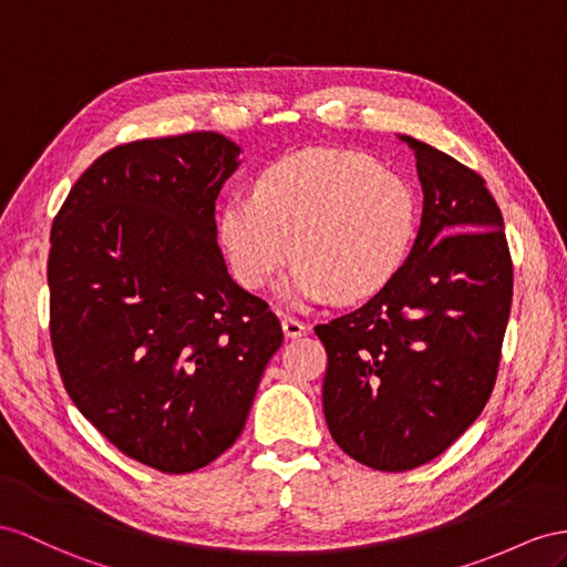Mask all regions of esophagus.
Listing matches in <instances>:
<instances>
[{
	"instance_id": "34e87169",
	"label": "esophagus",
	"mask_w": 567,
	"mask_h": 567,
	"mask_svg": "<svg viewBox=\"0 0 567 567\" xmlns=\"http://www.w3.org/2000/svg\"><path fill=\"white\" fill-rule=\"evenodd\" d=\"M282 330H285L287 338H301V336H307L309 326L297 321V318H292V316H285L282 318Z\"/></svg>"
}]
</instances>
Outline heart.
I'll return each instance as SVG.
<instances>
[{"label":"heart","instance_id":"1","mask_svg":"<svg viewBox=\"0 0 567 567\" xmlns=\"http://www.w3.org/2000/svg\"><path fill=\"white\" fill-rule=\"evenodd\" d=\"M419 227L412 186L357 151L307 148L275 159L254 194L217 210V244L246 289L272 282L297 256L280 295L297 307L371 299L408 264Z\"/></svg>","mask_w":567,"mask_h":567}]
</instances>
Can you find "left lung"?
<instances>
[{"mask_svg":"<svg viewBox=\"0 0 567 567\" xmlns=\"http://www.w3.org/2000/svg\"><path fill=\"white\" fill-rule=\"evenodd\" d=\"M400 141L414 151L424 192L408 264L364 307L316 326L328 352L330 435L381 472L426 464L474 424L513 303L503 215L484 179L424 141Z\"/></svg>","mask_w":567,"mask_h":567,"instance_id":"left-lung-1","label":"left lung"}]
</instances>
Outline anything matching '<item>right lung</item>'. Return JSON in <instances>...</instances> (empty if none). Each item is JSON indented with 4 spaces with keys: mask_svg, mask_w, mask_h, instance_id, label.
I'll use <instances>...</instances> for the list:
<instances>
[{
    "mask_svg": "<svg viewBox=\"0 0 567 567\" xmlns=\"http://www.w3.org/2000/svg\"><path fill=\"white\" fill-rule=\"evenodd\" d=\"M241 148L215 132L100 155L50 235V336L79 412L165 474L239 439L282 328L227 272L215 198Z\"/></svg>",
    "mask_w": 567,
    "mask_h": 567,
    "instance_id": "obj_1",
    "label": "right lung"
}]
</instances>
